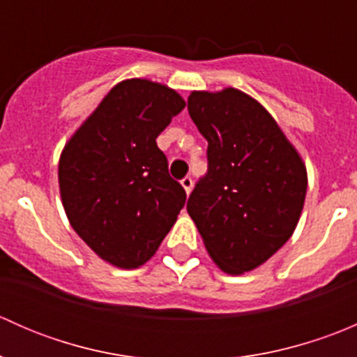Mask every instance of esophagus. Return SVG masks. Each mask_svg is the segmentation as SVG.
<instances>
[{"instance_id":"obj_1","label":"esophagus","mask_w":357,"mask_h":357,"mask_svg":"<svg viewBox=\"0 0 357 357\" xmlns=\"http://www.w3.org/2000/svg\"><path fill=\"white\" fill-rule=\"evenodd\" d=\"M181 186L185 188L186 193H190V192H192V188H193V179L190 178V176H186V178L181 179Z\"/></svg>"}]
</instances>
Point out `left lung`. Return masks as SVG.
<instances>
[{
	"label": "left lung",
	"mask_w": 357,
	"mask_h": 357,
	"mask_svg": "<svg viewBox=\"0 0 357 357\" xmlns=\"http://www.w3.org/2000/svg\"><path fill=\"white\" fill-rule=\"evenodd\" d=\"M188 112L208 143V171L186 211L219 269L243 275L295 231L307 192L305 164L271 114L240 89L192 91Z\"/></svg>",
	"instance_id": "obj_1"
}]
</instances>
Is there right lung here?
<instances>
[{"instance_id":"1","label":"right lung","mask_w":357,"mask_h":357,"mask_svg":"<svg viewBox=\"0 0 357 357\" xmlns=\"http://www.w3.org/2000/svg\"><path fill=\"white\" fill-rule=\"evenodd\" d=\"M185 105L169 86L126 79L63 146L59 185L68 222L115 268L150 261L185 205L155 142Z\"/></svg>"}]
</instances>
